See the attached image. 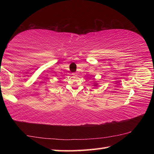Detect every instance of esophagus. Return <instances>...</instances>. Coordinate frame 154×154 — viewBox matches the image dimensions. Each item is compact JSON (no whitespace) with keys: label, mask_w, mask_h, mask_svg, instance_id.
Segmentation results:
<instances>
[{"label":"esophagus","mask_w":154,"mask_h":154,"mask_svg":"<svg viewBox=\"0 0 154 154\" xmlns=\"http://www.w3.org/2000/svg\"><path fill=\"white\" fill-rule=\"evenodd\" d=\"M72 75H76V73H72Z\"/></svg>","instance_id":"esophagus-1"}]
</instances>
